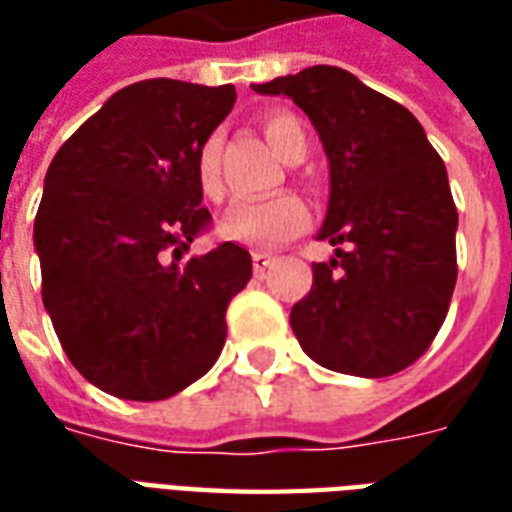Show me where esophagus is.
<instances>
[{"instance_id": "1", "label": "esophagus", "mask_w": 512, "mask_h": 512, "mask_svg": "<svg viewBox=\"0 0 512 512\" xmlns=\"http://www.w3.org/2000/svg\"><path fill=\"white\" fill-rule=\"evenodd\" d=\"M271 263H274V257L268 255V252H255L252 255V268H255L257 277H263L268 268H271Z\"/></svg>"}]
</instances>
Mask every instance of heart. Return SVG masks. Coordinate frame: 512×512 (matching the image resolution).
<instances>
[{"instance_id": "obj_1", "label": "heart", "mask_w": 512, "mask_h": 512, "mask_svg": "<svg viewBox=\"0 0 512 512\" xmlns=\"http://www.w3.org/2000/svg\"><path fill=\"white\" fill-rule=\"evenodd\" d=\"M268 142L274 145L279 156L285 161H301L307 156V131L301 126V120L290 112H271L263 120ZM219 136H208L197 150L194 161V178L197 186L208 200H222L224 180L222 164H219ZM310 224V208L307 202L296 194H277L268 200H235L219 219V233L227 241L252 246V249H277L290 238L307 230Z\"/></svg>"}]
</instances>
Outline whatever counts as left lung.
<instances>
[{
    "label": "left lung",
    "mask_w": 512,
    "mask_h": 512,
    "mask_svg": "<svg viewBox=\"0 0 512 512\" xmlns=\"http://www.w3.org/2000/svg\"><path fill=\"white\" fill-rule=\"evenodd\" d=\"M252 90L288 95L329 158L318 238L337 249L329 263H312L310 293L290 310L296 340L334 373L406 370L439 334L458 277L444 161L406 106L343 68L312 65Z\"/></svg>",
    "instance_id": "8db88e82"
}]
</instances>
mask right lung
I'll list each match as a JSON object with an SVG mask.
<instances>
[{
  "label": "right lung",
  "mask_w": 512,
  "mask_h": 512,
  "mask_svg": "<svg viewBox=\"0 0 512 512\" xmlns=\"http://www.w3.org/2000/svg\"><path fill=\"white\" fill-rule=\"evenodd\" d=\"M233 104V84L136 82L46 172L35 216L43 307L73 367L109 395H178L222 354L252 257L233 241L205 255L189 246L211 224L197 150Z\"/></svg>",
  "instance_id": "1"
}]
</instances>
